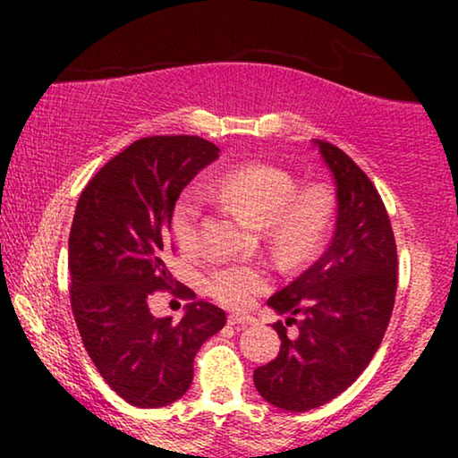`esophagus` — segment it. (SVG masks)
Masks as SVG:
<instances>
[{"label":"esophagus","mask_w":458,"mask_h":458,"mask_svg":"<svg viewBox=\"0 0 458 458\" xmlns=\"http://www.w3.org/2000/svg\"><path fill=\"white\" fill-rule=\"evenodd\" d=\"M229 325H235V327H248V325H254V318L248 315H229Z\"/></svg>","instance_id":"obj_1"}]
</instances>
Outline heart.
I'll return each mask as SVG.
<instances>
[{"label":"heart","instance_id":"obj_1","mask_svg":"<svg viewBox=\"0 0 458 458\" xmlns=\"http://www.w3.org/2000/svg\"><path fill=\"white\" fill-rule=\"evenodd\" d=\"M210 196L225 208L237 212L254 227H267V237L281 254L302 259L321 246L335 212V193L327 183L298 187L296 177L275 165H242L223 173L208 185ZM202 199L198 191H185L173 210V235L183 250L199 240ZM262 268L231 265L208 277V292L231 309H243L267 290Z\"/></svg>","mask_w":458,"mask_h":458}]
</instances>
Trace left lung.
Masks as SVG:
<instances>
[{"mask_svg":"<svg viewBox=\"0 0 458 458\" xmlns=\"http://www.w3.org/2000/svg\"><path fill=\"white\" fill-rule=\"evenodd\" d=\"M335 183V229L315 265L267 304L285 315L273 325L277 359L254 371L267 403L290 412L323 406L346 390L377 352L396 296L398 256L386 206L346 152L312 140ZM299 327L286 337V325Z\"/></svg>","mask_w":458,"mask_h":458,"instance_id":"1","label":"left lung"}]
</instances>
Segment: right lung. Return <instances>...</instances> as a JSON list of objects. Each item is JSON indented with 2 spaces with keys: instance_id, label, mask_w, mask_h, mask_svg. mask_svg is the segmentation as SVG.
Masks as SVG:
<instances>
[{
  "instance_id": "add662e5",
  "label": "right lung",
  "mask_w": 458,
  "mask_h": 458,
  "mask_svg": "<svg viewBox=\"0 0 458 458\" xmlns=\"http://www.w3.org/2000/svg\"><path fill=\"white\" fill-rule=\"evenodd\" d=\"M196 135H156L131 143L99 168L81 193L68 237L71 304L93 365L129 404L158 409L190 390L193 359L227 323L223 309L193 302L181 321L156 318L148 298L174 285L171 252L174 204L196 174L218 158Z\"/></svg>"
}]
</instances>
